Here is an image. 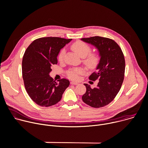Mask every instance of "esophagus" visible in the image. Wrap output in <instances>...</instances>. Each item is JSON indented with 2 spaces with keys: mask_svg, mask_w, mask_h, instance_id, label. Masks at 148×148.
Returning <instances> with one entry per match:
<instances>
[{
  "mask_svg": "<svg viewBox=\"0 0 148 148\" xmlns=\"http://www.w3.org/2000/svg\"><path fill=\"white\" fill-rule=\"evenodd\" d=\"M70 83H71V84H73V85H77V84H78V82H74V81H71Z\"/></svg>",
  "mask_w": 148,
  "mask_h": 148,
  "instance_id": "1",
  "label": "esophagus"
}]
</instances>
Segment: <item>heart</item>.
Instances as JSON below:
<instances>
[{"instance_id":"1","label":"heart","mask_w":148,"mask_h":148,"mask_svg":"<svg viewBox=\"0 0 148 148\" xmlns=\"http://www.w3.org/2000/svg\"><path fill=\"white\" fill-rule=\"evenodd\" d=\"M73 50L75 51L80 57L84 58L85 64L90 69H93L97 66L99 61V56L95 53H90L91 51L90 46L85 42L78 41L75 42L71 46ZM65 50L62 49L58 55V60L62 61L64 59ZM85 73V69L82 67L71 69L67 72V75L71 79L77 80L79 78V75Z\"/></svg>"}]
</instances>
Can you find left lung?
Wrapping results in <instances>:
<instances>
[{
    "label": "left lung",
    "mask_w": 148,
    "mask_h": 148,
    "mask_svg": "<svg viewBox=\"0 0 148 148\" xmlns=\"http://www.w3.org/2000/svg\"><path fill=\"white\" fill-rule=\"evenodd\" d=\"M81 40L95 46L100 56L96 71L89 77L92 81L98 79V85L91 88L90 85L84 84L87 90L82 99L93 108L105 107L112 101L122 86L125 69L123 54L119 45L111 38L94 36Z\"/></svg>",
    "instance_id": "left-lung-1"
}]
</instances>
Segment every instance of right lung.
Listing matches in <instances>:
<instances>
[{
	"label": "right lung",
	"instance_id": "obj_1",
	"mask_svg": "<svg viewBox=\"0 0 148 148\" xmlns=\"http://www.w3.org/2000/svg\"><path fill=\"white\" fill-rule=\"evenodd\" d=\"M72 39L41 37L27 48L22 60V75L26 90L31 99L41 107H50L58 102L70 81L62 78L54 81L49 74L57 64L60 50Z\"/></svg>",
	"mask_w": 148,
	"mask_h": 148
}]
</instances>
